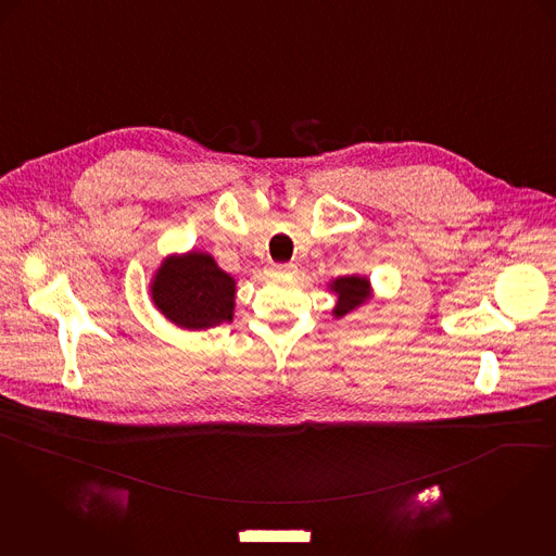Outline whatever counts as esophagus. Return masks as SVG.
<instances>
[{
	"label": "esophagus",
	"mask_w": 556,
	"mask_h": 556,
	"mask_svg": "<svg viewBox=\"0 0 556 556\" xmlns=\"http://www.w3.org/2000/svg\"><path fill=\"white\" fill-rule=\"evenodd\" d=\"M295 270V265H291V263H288V265H275V273H279V275H291Z\"/></svg>",
	"instance_id": "1"
}]
</instances>
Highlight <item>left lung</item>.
I'll return each mask as SVG.
<instances>
[{"mask_svg":"<svg viewBox=\"0 0 556 556\" xmlns=\"http://www.w3.org/2000/svg\"><path fill=\"white\" fill-rule=\"evenodd\" d=\"M329 290L336 293L338 302L331 311L333 318H342L345 315H350L352 311L361 308L363 304H367L370 298H372V288H370V281L365 275H344V277H338L333 281H329L327 286Z\"/></svg>","mask_w":556,"mask_h":556,"instance_id":"obj_1","label":"left lung"}]
</instances>
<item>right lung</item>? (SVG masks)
<instances>
[{
  "instance_id": "obj_1",
  "label": "right lung",
  "mask_w": 556,
  "mask_h": 556,
  "mask_svg": "<svg viewBox=\"0 0 556 556\" xmlns=\"http://www.w3.org/2000/svg\"><path fill=\"white\" fill-rule=\"evenodd\" d=\"M236 286L238 281L208 252L189 250L168 254L160 263L150 281V298L166 320L200 331L233 320Z\"/></svg>"
}]
</instances>
